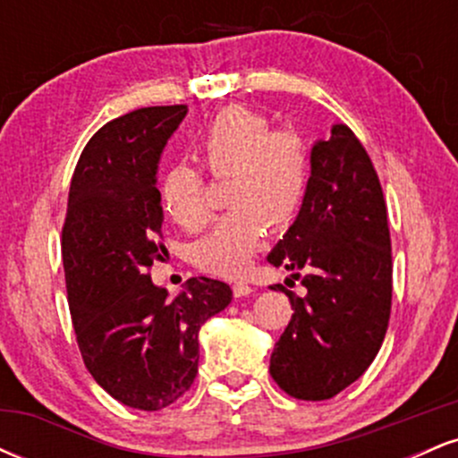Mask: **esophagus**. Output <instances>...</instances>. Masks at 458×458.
I'll return each mask as SVG.
<instances>
[{
  "label": "esophagus",
  "mask_w": 458,
  "mask_h": 458,
  "mask_svg": "<svg viewBox=\"0 0 458 458\" xmlns=\"http://www.w3.org/2000/svg\"><path fill=\"white\" fill-rule=\"evenodd\" d=\"M233 293H234V297H247L250 293H254V288H251L250 284H245V282H234L233 284Z\"/></svg>",
  "instance_id": "esophagus-1"
}]
</instances>
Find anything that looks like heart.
I'll return each instance as SVG.
<instances>
[{"instance_id":"obj_1","label":"heart","mask_w":458,"mask_h":458,"mask_svg":"<svg viewBox=\"0 0 458 458\" xmlns=\"http://www.w3.org/2000/svg\"><path fill=\"white\" fill-rule=\"evenodd\" d=\"M193 150L213 176H225L230 208L211 233L193 245V262L217 276H241L265 236L286 230L306 202L312 159L295 131L271 129L265 115L247 107H225L199 131ZM163 211L187 230L207 224L204 178L185 163L167 167L159 182Z\"/></svg>"}]
</instances>
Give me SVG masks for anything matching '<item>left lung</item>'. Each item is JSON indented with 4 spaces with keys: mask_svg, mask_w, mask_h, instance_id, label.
I'll list each match as a JSON object with an SVG mask.
<instances>
[{
    "mask_svg": "<svg viewBox=\"0 0 458 458\" xmlns=\"http://www.w3.org/2000/svg\"><path fill=\"white\" fill-rule=\"evenodd\" d=\"M269 262L301 277L308 291L299 297L282 284L271 286L293 306L271 353L273 381L299 401L334 398L372 364L392 312L386 199L370 157L346 124L314 144L306 202Z\"/></svg>",
    "mask_w": 458,
    "mask_h": 458,
    "instance_id": "8db88e82",
    "label": "left lung"
}]
</instances>
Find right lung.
<instances>
[{"label":"right lung","mask_w":458,"mask_h":458,"mask_svg":"<svg viewBox=\"0 0 458 458\" xmlns=\"http://www.w3.org/2000/svg\"><path fill=\"white\" fill-rule=\"evenodd\" d=\"M187 105L141 107L103 124L79 157L68 191L62 262L83 364L109 396L159 411L198 375L199 325L233 299L228 284L191 277L167 299L159 260L157 163Z\"/></svg>","instance_id":"obj_1"}]
</instances>
